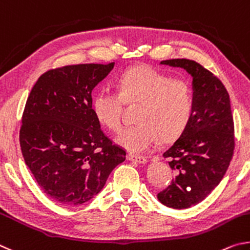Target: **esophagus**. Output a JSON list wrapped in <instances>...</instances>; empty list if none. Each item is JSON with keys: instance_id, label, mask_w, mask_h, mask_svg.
<instances>
[{"instance_id": "34e87169", "label": "esophagus", "mask_w": 250, "mask_h": 250, "mask_svg": "<svg viewBox=\"0 0 250 250\" xmlns=\"http://www.w3.org/2000/svg\"><path fill=\"white\" fill-rule=\"evenodd\" d=\"M127 159L130 160V161H136V163H139V164H145L146 161H147L146 157L137 156V155H133V154H128L127 155Z\"/></svg>"}]
</instances>
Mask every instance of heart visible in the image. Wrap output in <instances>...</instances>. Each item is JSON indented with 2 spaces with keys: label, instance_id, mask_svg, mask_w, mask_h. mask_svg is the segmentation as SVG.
<instances>
[{
  "label": "heart",
  "instance_id": "1",
  "mask_svg": "<svg viewBox=\"0 0 250 250\" xmlns=\"http://www.w3.org/2000/svg\"><path fill=\"white\" fill-rule=\"evenodd\" d=\"M116 90L103 86L96 92L92 109L96 120L111 132L122 128L124 104L139 103L138 124L125 128L117 144L132 152H145L160 136L171 141L187 129L193 114L191 85L183 79H173L149 65L128 69L116 79Z\"/></svg>",
  "mask_w": 250,
  "mask_h": 250
}]
</instances>
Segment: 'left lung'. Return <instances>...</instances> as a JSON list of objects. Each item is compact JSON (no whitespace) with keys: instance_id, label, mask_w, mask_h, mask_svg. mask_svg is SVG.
<instances>
[{"instance_id":"left-lung-1","label":"left lung","mask_w":250,"mask_h":250,"mask_svg":"<svg viewBox=\"0 0 250 250\" xmlns=\"http://www.w3.org/2000/svg\"><path fill=\"white\" fill-rule=\"evenodd\" d=\"M160 63L183 68L193 79L191 121L164 152L176 178L157 194L166 207L188 208L215 189L233 158L234 121L229 95L220 79L194 60L170 59Z\"/></svg>"}]
</instances>
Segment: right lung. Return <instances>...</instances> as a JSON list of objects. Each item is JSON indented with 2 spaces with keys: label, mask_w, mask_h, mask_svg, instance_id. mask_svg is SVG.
I'll use <instances>...</instances> for the list:
<instances>
[{
  "label": "right lung",
  "mask_w": 250,
  "mask_h": 250,
  "mask_svg": "<svg viewBox=\"0 0 250 250\" xmlns=\"http://www.w3.org/2000/svg\"><path fill=\"white\" fill-rule=\"evenodd\" d=\"M113 67L114 62L50 69L26 101L21 154L39 188L57 203L87 202L126 159V150L103 133L92 109V90Z\"/></svg>",
  "instance_id": "right-lung-1"
}]
</instances>
